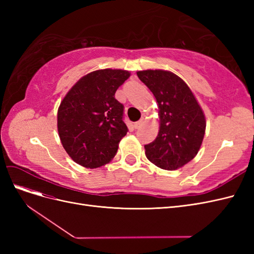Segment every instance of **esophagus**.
Segmentation results:
<instances>
[{
	"instance_id": "obj_1",
	"label": "esophagus",
	"mask_w": 254,
	"mask_h": 254,
	"mask_svg": "<svg viewBox=\"0 0 254 254\" xmlns=\"http://www.w3.org/2000/svg\"><path fill=\"white\" fill-rule=\"evenodd\" d=\"M143 121H139V122H136V123H134V128L135 129H139V128H141L142 126H143Z\"/></svg>"
}]
</instances>
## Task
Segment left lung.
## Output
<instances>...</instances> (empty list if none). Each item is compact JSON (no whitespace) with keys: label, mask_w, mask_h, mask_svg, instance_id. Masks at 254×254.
I'll return each instance as SVG.
<instances>
[{"label":"left lung","mask_w":254,"mask_h":254,"mask_svg":"<svg viewBox=\"0 0 254 254\" xmlns=\"http://www.w3.org/2000/svg\"><path fill=\"white\" fill-rule=\"evenodd\" d=\"M155 95L160 128L156 140L144 146L151 163L176 171L193 160L205 132V117L190 87L178 75L165 70L136 72Z\"/></svg>","instance_id":"1"}]
</instances>
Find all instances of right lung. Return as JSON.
<instances>
[{
	"mask_svg": "<svg viewBox=\"0 0 254 254\" xmlns=\"http://www.w3.org/2000/svg\"><path fill=\"white\" fill-rule=\"evenodd\" d=\"M130 72L93 71L67 92L57 112L61 144L74 162L87 167H101L117 155L119 144L128 131L123 122L124 106L114 97Z\"/></svg>",
	"mask_w": 254,
	"mask_h": 254,
	"instance_id": "add662e5",
	"label": "right lung"
}]
</instances>
